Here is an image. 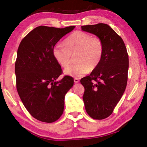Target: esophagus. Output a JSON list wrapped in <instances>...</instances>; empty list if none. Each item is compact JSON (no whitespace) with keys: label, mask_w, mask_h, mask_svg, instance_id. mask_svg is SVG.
Segmentation results:
<instances>
[{"label":"esophagus","mask_w":147,"mask_h":147,"mask_svg":"<svg viewBox=\"0 0 147 147\" xmlns=\"http://www.w3.org/2000/svg\"><path fill=\"white\" fill-rule=\"evenodd\" d=\"M74 83H77L79 82V79L78 78H74Z\"/></svg>","instance_id":"esophagus-1"}]
</instances>
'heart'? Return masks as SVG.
<instances>
[{"instance_id":"1","label":"heart","mask_w":147,"mask_h":147,"mask_svg":"<svg viewBox=\"0 0 147 147\" xmlns=\"http://www.w3.org/2000/svg\"><path fill=\"white\" fill-rule=\"evenodd\" d=\"M64 45L57 44L53 49V55L62 67L66 68L71 63V55L76 54L77 63L64 71L67 76L80 78L90 70H93L100 63L104 47L102 40L90 33L77 31L65 40Z\"/></svg>"}]
</instances>
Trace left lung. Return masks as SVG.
<instances>
[{
    "mask_svg": "<svg viewBox=\"0 0 147 147\" xmlns=\"http://www.w3.org/2000/svg\"><path fill=\"white\" fill-rule=\"evenodd\" d=\"M102 40L104 54L100 63L88 76L80 80L85 88L83 99L86 111L94 119L110 115L125 91L129 59L123 39L108 24L81 27Z\"/></svg>",
    "mask_w": 147,
    "mask_h": 147,
    "instance_id": "8db88e82",
    "label": "left lung"
}]
</instances>
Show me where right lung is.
Segmentation results:
<instances>
[{
    "label": "right lung",
    "instance_id": "obj_1",
    "mask_svg": "<svg viewBox=\"0 0 147 147\" xmlns=\"http://www.w3.org/2000/svg\"><path fill=\"white\" fill-rule=\"evenodd\" d=\"M75 26L64 28L40 26L21 40L15 62L16 88L24 107L32 116L44 123H53L62 115L64 98L73 86L72 77L62 74L53 49Z\"/></svg>",
    "mask_w": 147,
    "mask_h": 147
}]
</instances>
